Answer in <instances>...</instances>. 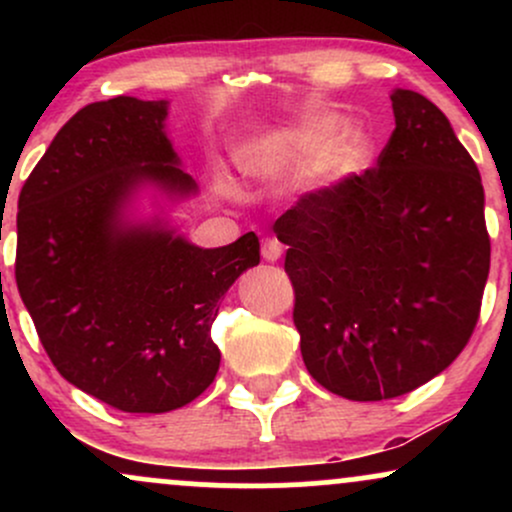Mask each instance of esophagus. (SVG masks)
<instances>
[{
	"instance_id": "obj_1",
	"label": "esophagus",
	"mask_w": 512,
	"mask_h": 512,
	"mask_svg": "<svg viewBox=\"0 0 512 512\" xmlns=\"http://www.w3.org/2000/svg\"><path fill=\"white\" fill-rule=\"evenodd\" d=\"M281 252H284V248H281V243L279 240H274V238H267L262 243V257L267 262H276L281 257Z\"/></svg>"
}]
</instances>
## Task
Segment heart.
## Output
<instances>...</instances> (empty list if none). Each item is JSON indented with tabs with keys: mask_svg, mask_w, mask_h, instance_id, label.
I'll list each match as a JSON object with an SVG mask.
<instances>
[{
	"mask_svg": "<svg viewBox=\"0 0 512 512\" xmlns=\"http://www.w3.org/2000/svg\"><path fill=\"white\" fill-rule=\"evenodd\" d=\"M339 125L342 117L327 110L267 127L233 149V163L252 180L286 178L317 156L322 175L346 173L366 154V139L358 129Z\"/></svg>",
	"mask_w": 512,
	"mask_h": 512,
	"instance_id": "1",
	"label": "heart"
}]
</instances>
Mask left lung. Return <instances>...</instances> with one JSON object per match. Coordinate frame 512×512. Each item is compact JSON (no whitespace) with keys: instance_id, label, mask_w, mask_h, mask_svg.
Wrapping results in <instances>:
<instances>
[{"instance_id":"left-lung-1","label":"left lung","mask_w":512,"mask_h":512,"mask_svg":"<svg viewBox=\"0 0 512 512\" xmlns=\"http://www.w3.org/2000/svg\"><path fill=\"white\" fill-rule=\"evenodd\" d=\"M373 170L308 192L274 223L308 373L354 402L416 390L479 320L491 243L477 163L421 93H390Z\"/></svg>"}]
</instances>
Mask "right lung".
Instances as JSON below:
<instances>
[{
  "instance_id": "add662e5",
  "label": "right lung",
  "mask_w": 512,
  "mask_h": 512,
  "mask_svg": "<svg viewBox=\"0 0 512 512\" xmlns=\"http://www.w3.org/2000/svg\"><path fill=\"white\" fill-rule=\"evenodd\" d=\"M168 101L81 108L28 175L16 286L62 378L129 414L190 404L221 363L219 301L260 264L245 233L199 248L170 214L199 195L166 132Z\"/></svg>"
}]
</instances>
